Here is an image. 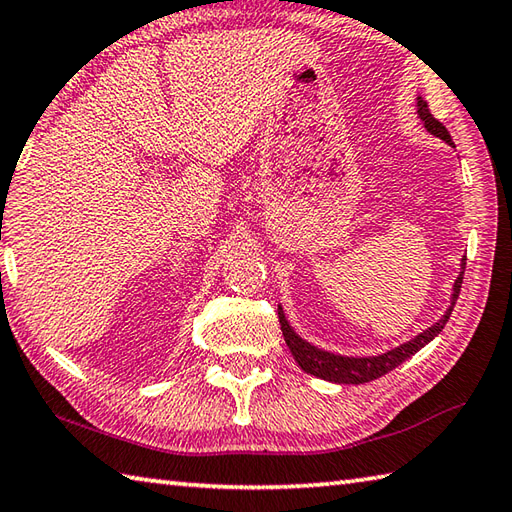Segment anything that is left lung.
<instances>
[{
	"label": "left lung",
	"instance_id": "1",
	"mask_svg": "<svg viewBox=\"0 0 512 512\" xmlns=\"http://www.w3.org/2000/svg\"><path fill=\"white\" fill-rule=\"evenodd\" d=\"M417 115L430 136L452 144L448 129L443 127L439 120L432 118V113L428 111V104L421 98V95L417 98ZM464 272H466V256L461 258V272L457 276L455 285H452L448 310L441 314L437 323H432L430 327H426V330L414 336V339L392 347V350H388V352L372 354V356H345V354H334L330 350H323V347H316L310 341L301 339V336L294 332V327L289 325L287 316L283 312V305L278 303V321H281L285 343L289 347V352H292V356L296 359V363L301 365V370L312 374V376H318V379H325L332 383H345V385H359V383L374 381V379H379V376L388 374L390 370L399 368L403 361L410 359L412 354H417L421 347H426L432 339H435V336H439V332L448 323L452 307H455V303H457L461 283H464Z\"/></svg>",
	"mask_w": 512,
	"mask_h": 512
}]
</instances>
